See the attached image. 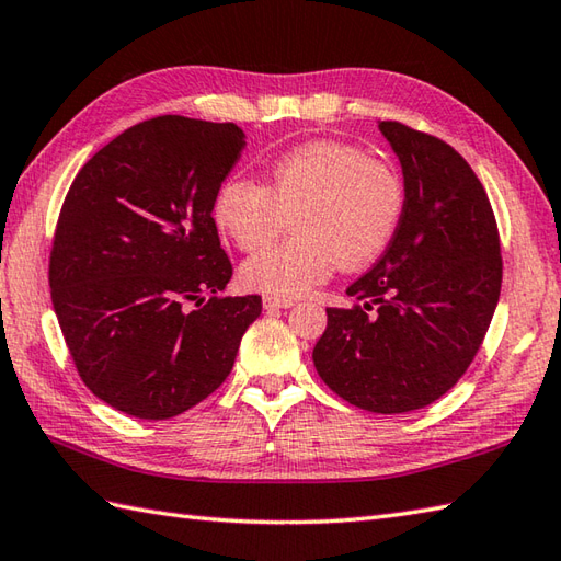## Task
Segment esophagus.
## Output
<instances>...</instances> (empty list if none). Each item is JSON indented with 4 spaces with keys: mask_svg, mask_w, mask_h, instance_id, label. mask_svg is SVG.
I'll return each instance as SVG.
<instances>
[{
    "mask_svg": "<svg viewBox=\"0 0 561 561\" xmlns=\"http://www.w3.org/2000/svg\"><path fill=\"white\" fill-rule=\"evenodd\" d=\"M262 306H265L267 311H277V308H291L294 301H289V299H274V296H265V299H262Z\"/></svg>",
    "mask_w": 561,
    "mask_h": 561,
    "instance_id": "esophagus-1",
    "label": "esophagus"
}]
</instances>
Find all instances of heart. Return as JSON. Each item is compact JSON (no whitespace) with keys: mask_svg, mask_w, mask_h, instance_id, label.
Masks as SVG:
<instances>
[{"mask_svg":"<svg viewBox=\"0 0 561 561\" xmlns=\"http://www.w3.org/2000/svg\"><path fill=\"white\" fill-rule=\"evenodd\" d=\"M404 207L396 165L371 159L362 147L318 139L270 165L267 185L229 175L217 187L211 214L236 248L257 250L287 221L294 238L248 257L241 282L274 299H299L323 284L335 262L364 267L383 253Z\"/></svg>","mask_w":561,"mask_h":561,"instance_id":"obj_1","label":"heart"}]
</instances>
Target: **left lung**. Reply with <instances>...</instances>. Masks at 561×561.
Returning <instances> with one entry per match:
<instances>
[{"label": "left lung", "mask_w": 561, "mask_h": 561, "mask_svg": "<svg viewBox=\"0 0 561 561\" xmlns=\"http://www.w3.org/2000/svg\"><path fill=\"white\" fill-rule=\"evenodd\" d=\"M398 153L404 207L383 257L328 308L313 350L342 400L378 414L426 408L478 354L502 291L496 219L480 178L438 137L380 121Z\"/></svg>", "instance_id": "obj_1"}]
</instances>
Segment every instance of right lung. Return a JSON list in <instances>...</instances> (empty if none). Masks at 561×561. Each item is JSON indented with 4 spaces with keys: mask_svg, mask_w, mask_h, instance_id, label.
Instances as JSON below:
<instances>
[{
    "mask_svg": "<svg viewBox=\"0 0 561 561\" xmlns=\"http://www.w3.org/2000/svg\"><path fill=\"white\" fill-rule=\"evenodd\" d=\"M243 147L233 123L161 115L93 153L69 187L53 306L81 380L115 410L171 420L195 408L262 311L260 296H219L233 267L211 205Z\"/></svg>",
    "mask_w": 561,
    "mask_h": 561,
    "instance_id": "add662e5",
    "label": "right lung"
}]
</instances>
